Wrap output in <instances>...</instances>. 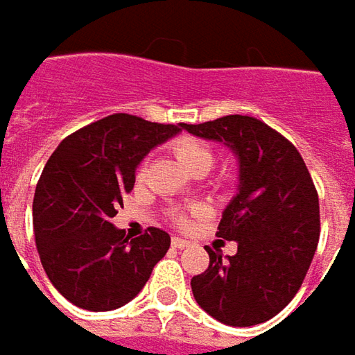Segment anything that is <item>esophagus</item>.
Returning <instances> with one entry per match:
<instances>
[{
    "instance_id": "esophagus-1",
    "label": "esophagus",
    "mask_w": 355,
    "mask_h": 355,
    "mask_svg": "<svg viewBox=\"0 0 355 355\" xmlns=\"http://www.w3.org/2000/svg\"><path fill=\"white\" fill-rule=\"evenodd\" d=\"M171 245L175 247V249H187L189 247V241H185L182 237H173L171 239Z\"/></svg>"
}]
</instances>
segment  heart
I'll use <instances>...</instances> for the list:
<instances>
[{
	"mask_svg": "<svg viewBox=\"0 0 355 355\" xmlns=\"http://www.w3.org/2000/svg\"><path fill=\"white\" fill-rule=\"evenodd\" d=\"M171 154L182 164V168H185L191 175H205L215 164V154H213L211 148L198 138H189V136H182V138L173 140L171 142ZM146 170H148V159H144L138 166V171H136L138 180H142L146 175ZM191 213L193 211H171V223L178 227H187Z\"/></svg>",
	"mask_w": 355,
	"mask_h": 355,
	"instance_id": "1",
	"label": "heart"
}]
</instances>
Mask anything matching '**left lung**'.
<instances>
[{
  "label": "left lung",
  "instance_id": "left-lung-1",
  "mask_svg": "<svg viewBox=\"0 0 355 355\" xmlns=\"http://www.w3.org/2000/svg\"><path fill=\"white\" fill-rule=\"evenodd\" d=\"M199 138L225 142L239 157V193L227 205L217 237L237 252L205 247L209 266L191 279L198 304L229 326L270 320L302 286L320 239L318 191L304 159L280 132L252 116L182 124Z\"/></svg>",
  "mask_w": 355,
  "mask_h": 355
}]
</instances>
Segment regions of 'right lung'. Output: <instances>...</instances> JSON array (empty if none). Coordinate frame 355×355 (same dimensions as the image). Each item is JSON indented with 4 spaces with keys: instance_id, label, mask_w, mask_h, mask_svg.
<instances>
[{
    "instance_id": "right-lung-1",
    "label": "right lung",
    "mask_w": 355,
    "mask_h": 355,
    "mask_svg": "<svg viewBox=\"0 0 355 355\" xmlns=\"http://www.w3.org/2000/svg\"><path fill=\"white\" fill-rule=\"evenodd\" d=\"M180 130L118 112L73 132L49 157L35 187V245L49 280L75 306H124L170 249L166 231L148 227L130 239L110 219L142 157Z\"/></svg>"
}]
</instances>
